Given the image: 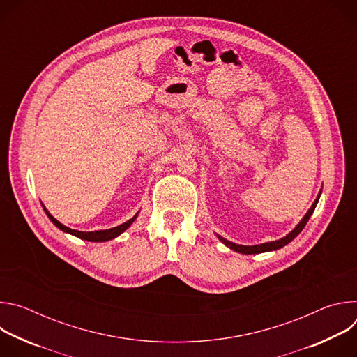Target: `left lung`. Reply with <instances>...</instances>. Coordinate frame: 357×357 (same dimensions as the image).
Masks as SVG:
<instances>
[{
  "label": "left lung",
  "mask_w": 357,
  "mask_h": 357,
  "mask_svg": "<svg viewBox=\"0 0 357 357\" xmlns=\"http://www.w3.org/2000/svg\"><path fill=\"white\" fill-rule=\"evenodd\" d=\"M319 196H321V192H319L318 197L315 199V202L312 203L311 209L307 212V215H305V216L302 218V220L296 225V227H295L289 234H287L285 237H282V238H280V240L268 241V243H263V244H257V245H241V244L231 243V241H229V240L223 238V237H222V236H219V234H218V237H219V240H220L225 245H227L229 248H231V250H234V251H237V252H241V254H259V252H266V251L278 250V248L284 247L285 244H288L289 241H292V240H294V238H295V237L302 231V229L305 227V225L308 223V220H310L311 215L314 213V211H315V208H317V203H318V200H319Z\"/></svg>",
  "instance_id": "8db88e82"
}]
</instances>
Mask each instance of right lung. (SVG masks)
Masks as SVG:
<instances>
[{"label": "right lung", "mask_w": 357, "mask_h": 357, "mask_svg": "<svg viewBox=\"0 0 357 357\" xmlns=\"http://www.w3.org/2000/svg\"><path fill=\"white\" fill-rule=\"evenodd\" d=\"M42 206H43V205H42ZM43 211H45V213L47 215V218L50 219V222H52L58 229H61V230L65 231V233L73 234V236H76V237H79V238H82V240H87V241H107V240H113V238H116L117 236H120L123 231H126V230L132 225V222L137 219V216H138V213H137L134 218H131V219L127 220L126 223H123V225H120V226H117V227H113V229L96 230V231H79V230L69 229V227H66L65 225H62L61 222H58L52 215H50V213L46 211L45 206H43Z\"/></svg>", "instance_id": "obj_1"}]
</instances>
